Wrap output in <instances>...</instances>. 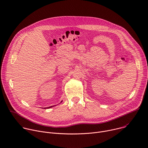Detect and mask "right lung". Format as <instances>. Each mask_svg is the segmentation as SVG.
Instances as JSON below:
<instances>
[{"instance_id":"1","label":"right lung","mask_w":148,"mask_h":148,"mask_svg":"<svg viewBox=\"0 0 148 148\" xmlns=\"http://www.w3.org/2000/svg\"><path fill=\"white\" fill-rule=\"evenodd\" d=\"M62 101H61V102H62ZM61 102H60V103H61ZM54 107V106H51V107H47V108H45V109H47V108L48 109V108H52V107Z\"/></svg>"}]
</instances>
